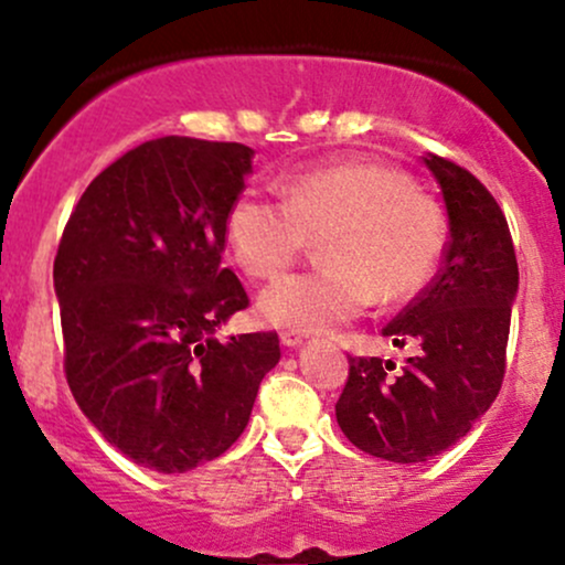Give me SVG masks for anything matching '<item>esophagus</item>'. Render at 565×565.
Wrapping results in <instances>:
<instances>
[{"instance_id": "esophagus-1", "label": "esophagus", "mask_w": 565, "mask_h": 565, "mask_svg": "<svg viewBox=\"0 0 565 565\" xmlns=\"http://www.w3.org/2000/svg\"><path fill=\"white\" fill-rule=\"evenodd\" d=\"M281 345H287V348L302 345V334L300 332H281Z\"/></svg>"}]
</instances>
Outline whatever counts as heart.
<instances>
[{
	"label": "heart",
	"mask_w": 565,
	"mask_h": 565,
	"mask_svg": "<svg viewBox=\"0 0 565 565\" xmlns=\"http://www.w3.org/2000/svg\"><path fill=\"white\" fill-rule=\"evenodd\" d=\"M284 199L246 188L233 199L225 231L249 278H276L321 238V268L278 278L260 295L265 323L329 332L369 300L417 297L446 246L444 206L417 191L412 174L385 161L308 167L281 183Z\"/></svg>",
	"instance_id": "1"
}]
</instances>
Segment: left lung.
Masks as SVG:
<instances>
[{"label":"left lung","instance_id":"8db88e82","mask_svg":"<svg viewBox=\"0 0 565 565\" xmlns=\"http://www.w3.org/2000/svg\"><path fill=\"white\" fill-rule=\"evenodd\" d=\"M425 164L444 191L451 236L433 281L382 329L414 355L398 372L377 355H350L334 404L350 444L401 465L444 454L494 404L518 291L515 246L489 188L436 153Z\"/></svg>","mask_w":565,"mask_h":565}]
</instances>
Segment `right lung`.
<instances>
[{
	"instance_id": "1",
	"label": "right lung",
	"mask_w": 565,
	"mask_h": 565,
	"mask_svg": "<svg viewBox=\"0 0 565 565\" xmlns=\"http://www.w3.org/2000/svg\"><path fill=\"white\" fill-rule=\"evenodd\" d=\"M252 148L167 135L108 164L71 212L53 265L63 369L108 444L159 472L228 451L249 423L276 332L215 340L249 305L223 268Z\"/></svg>"
}]
</instances>
